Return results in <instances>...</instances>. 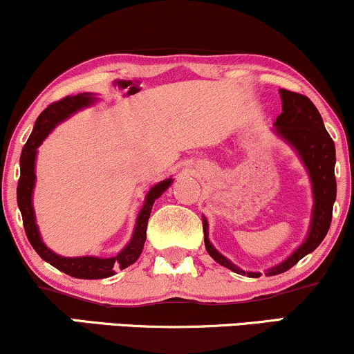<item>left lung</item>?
<instances>
[{"label":"left lung","mask_w":354,"mask_h":354,"mask_svg":"<svg viewBox=\"0 0 354 354\" xmlns=\"http://www.w3.org/2000/svg\"><path fill=\"white\" fill-rule=\"evenodd\" d=\"M279 95L281 101H283V113L277 115L274 132L297 151L304 167L307 168L312 183V192H314V209H312L310 227H308L306 241L283 263L266 270V276H276L290 270L306 254L312 253L319 247L330 229L333 203L337 199L335 144L330 133L326 132L319 109L307 96L299 95V93L279 89ZM203 225L205 250L218 265L229 268L236 274H245L248 277L261 276V272L243 271L241 268L234 265L229 258L218 253L209 241V223L205 217H203Z\"/></svg>","instance_id":"left-lung-1"}]
</instances>
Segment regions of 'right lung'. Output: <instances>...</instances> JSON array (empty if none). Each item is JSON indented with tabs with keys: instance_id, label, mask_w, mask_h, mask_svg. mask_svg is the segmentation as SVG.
Segmentation results:
<instances>
[{
	"instance_id": "right-lung-1",
	"label": "right lung",
	"mask_w": 354,
	"mask_h": 354,
	"mask_svg": "<svg viewBox=\"0 0 354 354\" xmlns=\"http://www.w3.org/2000/svg\"><path fill=\"white\" fill-rule=\"evenodd\" d=\"M96 97L89 93H82L77 96H66L64 100L53 102L40 113L35 120L34 131L30 133L28 142H26L24 149L21 153V176L17 183V205H19L22 222H24L26 235L32 245V248L44 261L50 263L53 268L60 270L65 274L78 277V279H102V277H109L115 274V270H124V268L133 265L140 257L144 243L147 239V223H149L151 207L153 203L165 191L171 186L173 180H163L156 183L149 189L145 196L144 207L138 212L136 230L131 241L125 245L122 252L115 254L113 258H97V257H77V258H66L60 254L53 253L47 245L40 239V232L37 223H35V214L32 207V191L35 185V156H37V147L46 140L48 133L53 131L57 124L62 120L68 119L71 114L77 111L83 109L93 104Z\"/></svg>"
}]
</instances>
